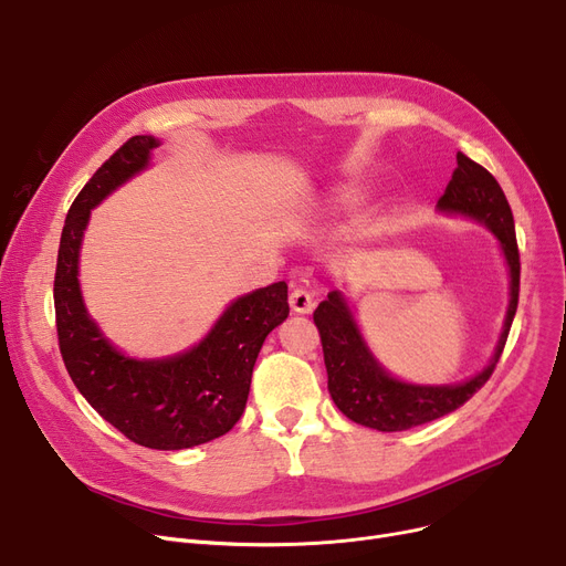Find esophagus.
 <instances>
[{"instance_id":"1","label":"esophagus","mask_w":566,"mask_h":566,"mask_svg":"<svg viewBox=\"0 0 566 566\" xmlns=\"http://www.w3.org/2000/svg\"><path fill=\"white\" fill-rule=\"evenodd\" d=\"M289 305H291V310H293V312H298V314H310V312L314 310L316 301H314V295H312L307 289L298 286V289H293V291L289 293Z\"/></svg>"}]
</instances>
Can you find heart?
<instances>
[{
    "label": "heart",
    "mask_w": 566,
    "mask_h": 566,
    "mask_svg": "<svg viewBox=\"0 0 566 566\" xmlns=\"http://www.w3.org/2000/svg\"><path fill=\"white\" fill-rule=\"evenodd\" d=\"M355 203V197L350 195V192H342V195H337V199H335V206H339V208H348V206H353Z\"/></svg>",
    "instance_id": "obj_1"
}]
</instances>
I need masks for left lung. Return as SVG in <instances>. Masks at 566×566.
<instances>
[{
    "instance_id": "left-lung-1",
    "label": "left lung",
    "mask_w": 566,
    "mask_h": 566,
    "mask_svg": "<svg viewBox=\"0 0 566 566\" xmlns=\"http://www.w3.org/2000/svg\"><path fill=\"white\" fill-rule=\"evenodd\" d=\"M457 163L452 181L438 199V208L484 222L497 235L512 277V301L491 365L461 385H408L380 369L337 291L328 293V298L314 310L333 401L348 420L376 431H406L463 406L484 388L510 337L521 289V256L512 208L491 171L463 154H457Z\"/></svg>"
}]
</instances>
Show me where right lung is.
I'll return each mask as SVG.
<instances>
[{"label":"right lung","mask_w":566,"mask_h":566,"mask_svg":"<svg viewBox=\"0 0 566 566\" xmlns=\"http://www.w3.org/2000/svg\"><path fill=\"white\" fill-rule=\"evenodd\" d=\"M156 146L148 135L130 137L75 197L56 254L54 316L64 365L101 418L142 448L186 450L224 436L241 420L256 355L289 316V295L284 282L243 295L199 346L167 360L126 358L101 335L77 284L82 233L92 208L144 169Z\"/></svg>","instance_id":"1"}]
</instances>
